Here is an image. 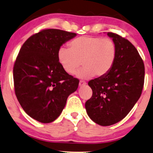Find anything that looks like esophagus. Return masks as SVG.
I'll use <instances>...</instances> for the list:
<instances>
[{
  "instance_id": "obj_1",
  "label": "esophagus",
  "mask_w": 153,
  "mask_h": 153,
  "mask_svg": "<svg viewBox=\"0 0 153 153\" xmlns=\"http://www.w3.org/2000/svg\"><path fill=\"white\" fill-rule=\"evenodd\" d=\"M87 84V82H85V81H82V80H80V82H79V85L80 86H84V85H85Z\"/></svg>"
}]
</instances>
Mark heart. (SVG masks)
<instances>
[{
  "instance_id": "heart-1",
  "label": "heart",
  "mask_w": 153,
  "mask_h": 153,
  "mask_svg": "<svg viewBox=\"0 0 153 153\" xmlns=\"http://www.w3.org/2000/svg\"><path fill=\"white\" fill-rule=\"evenodd\" d=\"M69 48L58 51L59 62L65 72L73 75L82 64L78 73L80 78L96 75L102 77L113 68L117 56V47L113 40L98 36H82L71 40Z\"/></svg>"
}]
</instances>
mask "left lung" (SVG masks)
I'll list each match as a JSON object with an SVG mask.
<instances>
[{"label":"left lung","mask_w":153,"mask_h":153,"mask_svg":"<svg viewBox=\"0 0 153 153\" xmlns=\"http://www.w3.org/2000/svg\"><path fill=\"white\" fill-rule=\"evenodd\" d=\"M117 56L110 72L88 82L92 96L85 103L95 123L110 126L121 121L137 102L144 85L145 66L137 50L127 39L112 32Z\"/></svg>","instance_id":"8db88e82"}]
</instances>
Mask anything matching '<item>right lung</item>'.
Listing matches in <instances>:
<instances>
[{
    "instance_id": "1",
    "label": "right lung",
    "mask_w": 153,
    "mask_h": 153,
    "mask_svg": "<svg viewBox=\"0 0 153 153\" xmlns=\"http://www.w3.org/2000/svg\"><path fill=\"white\" fill-rule=\"evenodd\" d=\"M75 36L54 28L41 30L26 40L16 58V97L24 111L40 123L55 120L78 89V79L65 72L57 58L60 47Z\"/></svg>"
}]
</instances>
